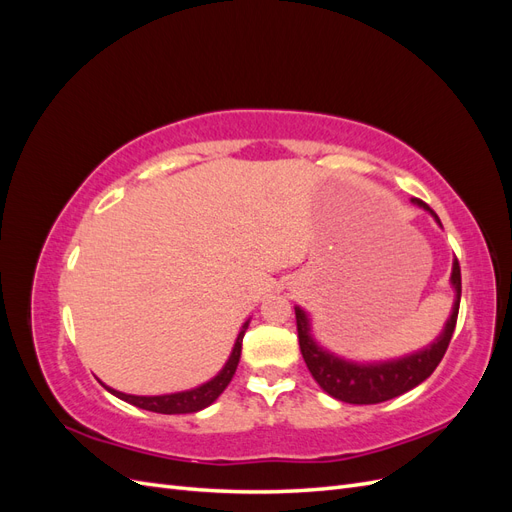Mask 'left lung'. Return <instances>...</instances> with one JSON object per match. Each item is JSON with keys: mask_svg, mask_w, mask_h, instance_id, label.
Returning a JSON list of instances; mask_svg holds the SVG:
<instances>
[{"mask_svg": "<svg viewBox=\"0 0 512 512\" xmlns=\"http://www.w3.org/2000/svg\"><path fill=\"white\" fill-rule=\"evenodd\" d=\"M416 207L431 213V218L440 224V218L427 203L418 198H412ZM442 226V224H440ZM451 286L455 290L453 312L448 316L442 333L433 339V342L412 354L399 356L391 361H374V363H359L337 356L331 350L320 346L312 335V324L305 314V309L294 307L297 314V331H299V346L305 359L309 374L320 384L324 393L331 397L346 401V404L356 406H369V404H382L393 397L404 395L412 391L414 386L427 380L433 369L442 361V356L451 344V337L457 324L459 314V301H461V269L459 260H453V273H451Z\"/></svg>", "mask_w": 512, "mask_h": 512, "instance_id": "1", "label": "left lung"}]
</instances>
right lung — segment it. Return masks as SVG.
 Wrapping results in <instances>:
<instances>
[{"mask_svg":"<svg viewBox=\"0 0 512 512\" xmlns=\"http://www.w3.org/2000/svg\"><path fill=\"white\" fill-rule=\"evenodd\" d=\"M250 327V320L243 322V327L235 339V346H232V352L228 356V361L224 363V367L218 371V376H213L211 380H207L205 384L196 386V389L190 391H181V393H168V395H128L111 389L102 382L104 389L108 393H113L115 397L128 401V404L143 408L149 412H160V414H190V412H198L207 406H211L215 399H218L226 386L230 384L232 376H235L239 359H241V344H243V335Z\"/></svg>","mask_w":512,"mask_h":512,"instance_id":"right-lung-1","label":"right lung"}]
</instances>
